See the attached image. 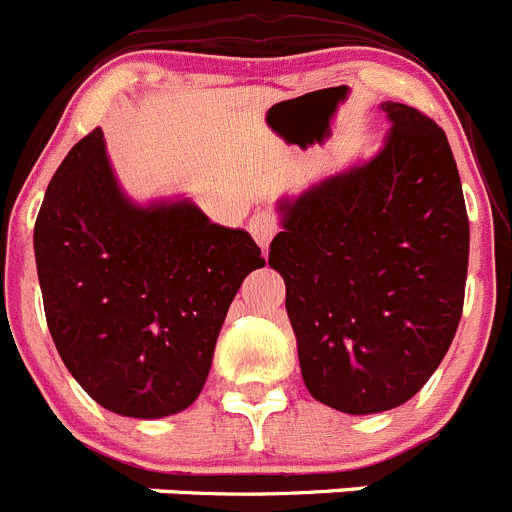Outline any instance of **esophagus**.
Wrapping results in <instances>:
<instances>
[{
	"label": "esophagus",
	"mask_w": 512,
	"mask_h": 512,
	"mask_svg": "<svg viewBox=\"0 0 512 512\" xmlns=\"http://www.w3.org/2000/svg\"><path fill=\"white\" fill-rule=\"evenodd\" d=\"M250 232L252 237H255L257 245L265 250V247L270 245V239L278 234V219H275V214H270V211H257L250 219Z\"/></svg>",
	"instance_id": "obj_1"
}]
</instances>
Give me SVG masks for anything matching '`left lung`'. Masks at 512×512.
Returning <instances> with one entry per match:
<instances>
[{
	"label": "left lung",
	"mask_w": 512,
	"mask_h": 512,
	"mask_svg": "<svg viewBox=\"0 0 512 512\" xmlns=\"http://www.w3.org/2000/svg\"><path fill=\"white\" fill-rule=\"evenodd\" d=\"M390 132L367 163L278 204L270 267L308 393L352 416L411 400L457 334L469 219L434 119L382 101Z\"/></svg>",
	"instance_id": "8db88e82"
}]
</instances>
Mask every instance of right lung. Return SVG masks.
<instances>
[{"mask_svg":"<svg viewBox=\"0 0 512 512\" xmlns=\"http://www.w3.org/2000/svg\"><path fill=\"white\" fill-rule=\"evenodd\" d=\"M32 242L63 365L130 418L199 398L239 285L265 265L245 229L209 222L193 201L127 199L99 127L50 178Z\"/></svg>","mask_w":512,"mask_h":512,"instance_id":"obj_1","label":"right lung"}]
</instances>
